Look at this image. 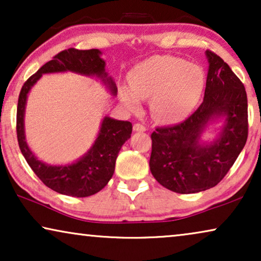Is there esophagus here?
I'll list each match as a JSON object with an SVG mask.
<instances>
[{
    "mask_svg": "<svg viewBox=\"0 0 261 261\" xmlns=\"http://www.w3.org/2000/svg\"><path fill=\"white\" fill-rule=\"evenodd\" d=\"M133 129L135 132H145L146 130V127L144 126V124H141V123H135L134 126H133Z\"/></svg>",
    "mask_w": 261,
    "mask_h": 261,
    "instance_id": "esophagus-1",
    "label": "esophagus"
}]
</instances>
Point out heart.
<instances>
[{
	"label": "heart",
	"instance_id": "heart-1",
	"mask_svg": "<svg viewBox=\"0 0 261 261\" xmlns=\"http://www.w3.org/2000/svg\"><path fill=\"white\" fill-rule=\"evenodd\" d=\"M129 87L120 97L129 109L139 98H151L153 116L160 122L174 123L192 112L204 88V73L195 64L172 56H154L138 64L128 76Z\"/></svg>",
	"mask_w": 261,
	"mask_h": 261
}]
</instances>
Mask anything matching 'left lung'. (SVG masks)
<instances>
[{"label": "left lung", "mask_w": 261, "mask_h": 261, "mask_svg": "<svg viewBox=\"0 0 261 261\" xmlns=\"http://www.w3.org/2000/svg\"><path fill=\"white\" fill-rule=\"evenodd\" d=\"M209 71L204 98L194 114L173 126L156 127L151 134L149 169L164 188L178 194H195L223 179L245 147L248 137L247 94L227 63L206 49ZM225 116L219 139L199 142L202 128L213 118Z\"/></svg>", "instance_id": "obj_1"}]
</instances>
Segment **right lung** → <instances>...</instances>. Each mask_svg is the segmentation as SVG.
Instances as JSON below:
<instances>
[{"instance_id":"obj_1","label":"right lung","mask_w":261,"mask_h":261,"mask_svg":"<svg viewBox=\"0 0 261 261\" xmlns=\"http://www.w3.org/2000/svg\"><path fill=\"white\" fill-rule=\"evenodd\" d=\"M98 49L67 48L59 52L28 78L22 85L16 112V135L19 147L24 159L46 187L62 195L72 197H88L102 190L108 184L115 170V162L122 145L130 138L132 123L105 117L95 144L87 154L71 165L49 166L34 156L24 139L23 116L27 94L44 73L72 71L87 76L101 77L116 94V85L107 77L105 60Z\"/></svg>"}]
</instances>
